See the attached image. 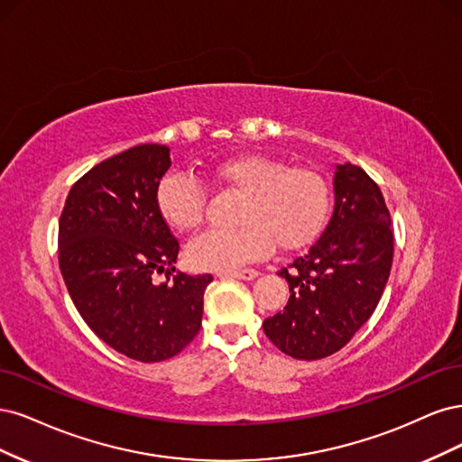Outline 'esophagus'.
Wrapping results in <instances>:
<instances>
[{"label":"esophagus","mask_w":462,"mask_h":462,"mask_svg":"<svg viewBox=\"0 0 462 462\" xmlns=\"http://www.w3.org/2000/svg\"><path fill=\"white\" fill-rule=\"evenodd\" d=\"M222 276H232V278H237V280H253L257 278L259 273L253 271V269H244V271H234V273H225Z\"/></svg>","instance_id":"34e87169"}]
</instances>
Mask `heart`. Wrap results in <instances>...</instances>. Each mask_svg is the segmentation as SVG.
<instances>
[{"label":"heart","mask_w":462,"mask_h":462,"mask_svg":"<svg viewBox=\"0 0 462 462\" xmlns=\"http://www.w3.org/2000/svg\"><path fill=\"white\" fill-rule=\"evenodd\" d=\"M207 174L240 193L232 230H207L188 245L189 263L201 271L228 273L257 261L274 244L291 251L307 245L328 213L330 189L310 169L291 167L263 153H234L211 161ZM159 217L178 232L201 225L205 191L184 172H169L155 189Z\"/></svg>","instance_id":"1"}]
</instances>
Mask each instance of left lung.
<instances>
[{
  "mask_svg": "<svg viewBox=\"0 0 462 462\" xmlns=\"http://www.w3.org/2000/svg\"><path fill=\"white\" fill-rule=\"evenodd\" d=\"M392 261V217L378 184L351 162L336 165L332 218L317 244L278 273L290 300L263 322L266 337L301 361L339 351L374 312Z\"/></svg>",
  "mask_w": 462,
  "mask_h": 462,
  "instance_id": "1",
  "label": "left lung"
}]
</instances>
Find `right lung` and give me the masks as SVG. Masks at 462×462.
Listing matches in <instances>:
<instances>
[{
    "instance_id": "1",
    "label": "right lung",
    "mask_w": 462,
    "mask_h": 462,
    "mask_svg": "<svg viewBox=\"0 0 462 462\" xmlns=\"http://www.w3.org/2000/svg\"><path fill=\"white\" fill-rule=\"evenodd\" d=\"M167 145L130 147L88 171L59 218V269L74 307L109 347L134 361L180 353L201 328L211 274L174 273L178 240L155 207ZM168 280L155 285L153 273Z\"/></svg>"
}]
</instances>
